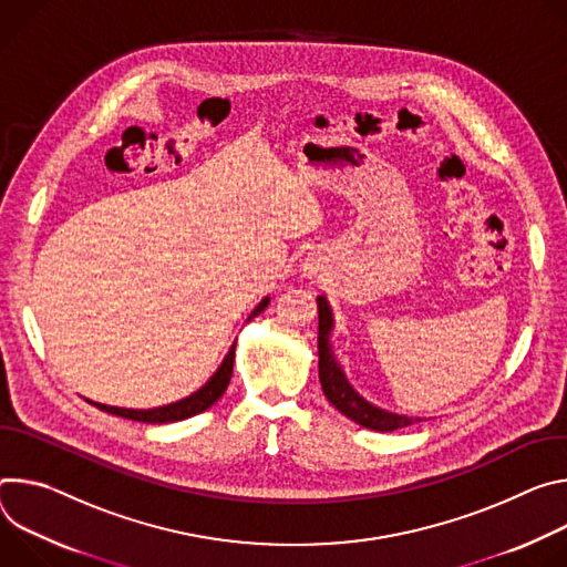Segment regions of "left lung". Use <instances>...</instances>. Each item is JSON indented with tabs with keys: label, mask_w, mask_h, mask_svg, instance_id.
<instances>
[{
	"label": "left lung",
	"mask_w": 567,
	"mask_h": 567,
	"mask_svg": "<svg viewBox=\"0 0 567 567\" xmlns=\"http://www.w3.org/2000/svg\"><path fill=\"white\" fill-rule=\"evenodd\" d=\"M318 312H320V333H318V351H320V383L324 396L340 410L347 419L360 423L362 427L375 432H394L399 427H408L419 423V416H405L396 412H388L364 401L347 381L342 367L338 364L333 349H331V331H333V312L324 295L318 297Z\"/></svg>",
	"instance_id": "1"
}]
</instances>
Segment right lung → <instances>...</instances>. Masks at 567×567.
<instances>
[{
  "label": "right lung",
  "mask_w": 567,
  "mask_h": 567,
  "mask_svg": "<svg viewBox=\"0 0 567 567\" xmlns=\"http://www.w3.org/2000/svg\"><path fill=\"white\" fill-rule=\"evenodd\" d=\"M270 303V297H264L259 301V306L249 312V318H257L259 312H264ZM234 351H236V342L231 344V349L227 351L223 364L216 369V373L212 375V379L198 390L194 392L192 396H186L177 403H171V405H162V408H153V410H128V408H112V405H103V403H94L90 401L92 405H96L99 410L103 412H110V414H116V416H123V419H133V421H142V423H173V421H182V419H188V416H196L200 412H205L207 408H212L227 390L229 385V379H231V369H234Z\"/></svg>",
  "instance_id": "right-lung-1"
}]
</instances>
